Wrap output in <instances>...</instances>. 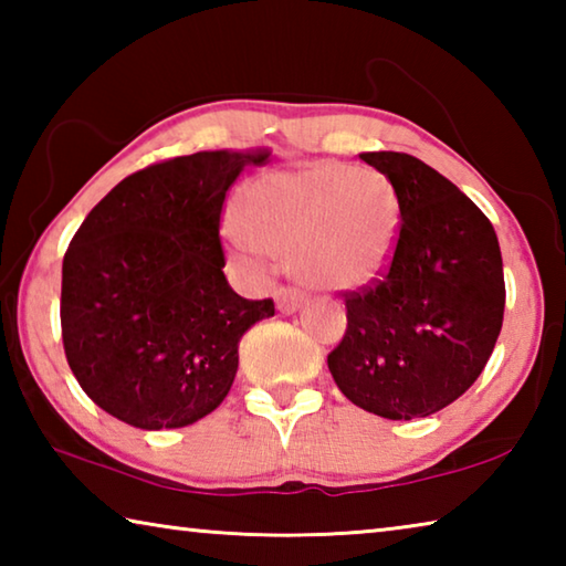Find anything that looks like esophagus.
<instances>
[{"label":"esophagus","mask_w":566,"mask_h":566,"mask_svg":"<svg viewBox=\"0 0 566 566\" xmlns=\"http://www.w3.org/2000/svg\"><path fill=\"white\" fill-rule=\"evenodd\" d=\"M274 300H276V310L282 314H292L302 306L304 294L292 290V286H280V290L274 292Z\"/></svg>","instance_id":"34e87169"}]
</instances>
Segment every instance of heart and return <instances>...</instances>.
I'll return each mask as SVG.
<instances>
[{
  "instance_id": "obj_1",
  "label": "heart",
  "mask_w": 566,
  "mask_h": 566,
  "mask_svg": "<svg viewBox=\"0 0 566 566\" xmlns=\"http://www.w3.org/2000/svg\"><path fill=\"white\" fill-rule=\"evenodd\" d=\"M401 224L399 191L385 175L319 161L247 185L242 217L227 219L224 239L244 266L290 256L302 284L357 292L391 270Z\"/></svg>"
}]
</instances>
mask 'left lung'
Here are the masks:
<instances>
[{
    "mask_svg": "<svg viewBox=\"0 0 566 566\" xmlns=\"http://www.w3.org/2000/svg\"><path fill=\"white\" fill-rule=\"evenodd\" d=\"M397 187L401 239L377 284L344 294L347 332L327 364L352 405L385 419L429 417L482 375L504 319L494 227L424 161L364 151Z\"/></svg>",
    "mask_w": 566,
    "mask_h": 566,
    "instance_id": "8db88e82",
    "label": "left lung"
}]
</instances>
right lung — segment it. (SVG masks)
Segmentation results:
<instances>
[{"label": "right lung", "instance_id": "right-lung-1", "mask_svg": "<svg viewBox=\"0 0 566 566\" xmlns=\"http://www.w3.org/2000/svg\"><path fill=\"white\" fill-rule=\"evenodd\" d=\"M266 149L197 151L122 179L76 229L62 264L66 361L94 405L137 429L195 424L222 405L239 339L274 317L222 272L227 189Z\"/></svg>", "mask_w": 566, "mask_h": 566}]
</instances>
